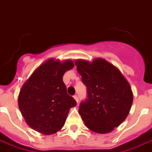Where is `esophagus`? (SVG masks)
<instances>
[{
	"label": "esophagus",
	"instance_id": "esophagus-1",
	"mask_svg": "<svg viewBox=\"0 0 152 152\" xmlns=\"http://www.w3.org/2000/svg\"><path fill=\"white\" fill-rule=\"evenodd\" d=\"M73 97H74V99L76 100V102L78 103V102H79V98H78V96H77V95H74V96H73Z\"/></svg>",
	"mask_w": 152,
	"mask_h": 152
}]
</instances>
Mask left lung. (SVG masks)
<instances>
[{
	"label": "left lung",
	"mask_w": 152,
	"mask_h": 152,
	"mask_svg": "<svg viewBox=\"0 0 152 152\" xmlns=\"http://www.w3.org/2000/svg\"><path fill=\"white\" fill-rule=\"evenodd\" d=\"M75 64L87 88V98L80 104L82 120L94 132H110L124 122L130 110L133 93L129 83L104 59L77 60Z\"/></svg>",
	"instance_id": "1"
}]
</instances>
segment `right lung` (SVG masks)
I'll return each mask as SVG.
<instances>
[{
  "label": "right lung",
  "mask_w": 152,
  "mask_h": 152,
  "mask_svg": "<svg viewBox=\"0 0 152 152\" xmlns=\"http://www.w3.org/2000/svg\"><path fill=\"white\" fill-rule=\"evenodd\" d=\"M71 60L53 59L39 66L26 81L18 96V106L27 125L43 134L56 133L76 102L67 93L63 76L71 70Z\"/></svg>",
  "instance_id": "obj_1"
}]
</instances>
